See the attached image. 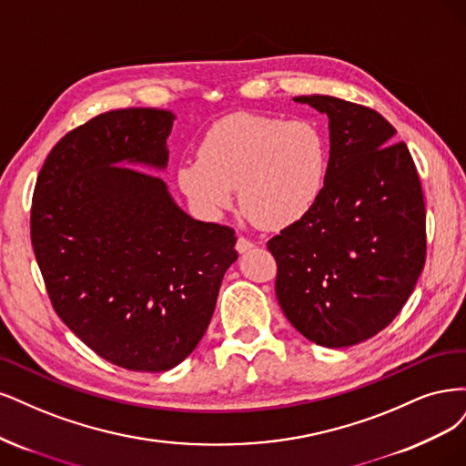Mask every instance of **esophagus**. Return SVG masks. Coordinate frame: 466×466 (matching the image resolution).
<instances>
[{
	"mask_svg": "<svg viewBox=\"0 0 466 466\" xmlns=\"http://www.w3.org/2000/svg\"><path fill=\"white\" fill-rule=\"evenodd\" d=\"M253 246H255V244L249 242V239L244 238V236H239V238L236 239V251H238V253H246V251H249Z\"/></svg>",
	"mask_w": 466,
	"mask_h": 466,
	"instance_id": "34e87169",
	"label": "esophagus"
}]
</instances>
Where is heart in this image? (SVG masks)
Listing matches in <instances>:
<instances>
[{
	"instance_id": "b5f03b06",
	"label": "heart",
	"mask_w": 466,
	"mask_h": 466,
	"mask_svg": "<svg viewBox=\"0 0 466 466\" xmlns=\"http://www.w3.org/2000/svg\"><path fill=\"white\" fill-rule=\"evenodd\" d=\"M329 141L311 122L238 112L207 129L198 158L176 170L177 187L198 211L218 218L238 189L244 215L265 230L302 222L321 201Z\"/></svg>"
}]
</instances>
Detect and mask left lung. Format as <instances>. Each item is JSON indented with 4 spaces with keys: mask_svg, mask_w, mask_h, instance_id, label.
<instances>
[{
    "mask_svg": "<svg viewBox=\"0 0 466 466\" xmlns=\"http://www.w3.org/2000/svg\"><path fill=\"white\" fill-rule=\"evenodd\" d=\"M329 117V177L318 207L267 242L277 299L308 340L352 347L407 304L426 261V207L414 160L371 108L296 96Z\"/></svg>",
    "mask_w": 466,
    "mask_h": 466,
    "instance_id": "1",
    "label": "left lung"
}]
</instances>
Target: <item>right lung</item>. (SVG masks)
<instances>
[{
    "instance_id": "1",
    "label": "right lung",
    "mask_w": 466,
    "mask_h": 466,
    "mask_svg": "<svg viewBox=\"0 0 466 466\" xmlns=\"http://www.w3.org/2000/svg\"><path fill=\"white\" fill-rule=\"evenodd\" d=\"M174 119L157 108L93 117L57 141L33 195L31 239L56 313L131 371L184 362L238 259L232 228L191 218L143 172L167 168Z\"/></svg>"
}]
</instances>
